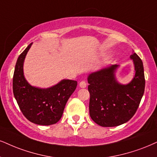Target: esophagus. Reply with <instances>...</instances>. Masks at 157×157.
<instances>
[{
    "mask_svg": "<svg viewBox=\"0 0 157 157\" xmlns=\"http://www.w3.org/2000/svg\"><path fill=\"white\" fill-rule=\"evenodd\" d=\"M79 86H80L81 88H85L86 87V83L85 81H82L80 83H79Z\"/></svg>",
    "mask_w": 157,
    "mask_h": 157,
    "instance_id": "esophagus-1",
    "label": "esophagus"
}]
</instances>
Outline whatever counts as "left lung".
Instances as JSON below:
<instances>
[{
	"instance_id": "8db88e82",
	"label": "left lung",
	"mask_w": 157,
	"mask_h": 157,
	"mask_svg": "<svg viewBox=\"0 0 157 157\" xmlns=\"http://www.w3.org/2000/svg\"><path fill=\"white\" fill-rule=\"evenodd\" d=\"M130 57L134 61L135 75L128 84L121 85L116 81L117 65L89 75L90 115L98 125L105 127L121 125L128 121L138 110L145 90L144 69L136 53Z\"/></svg>"
}]
</instances>
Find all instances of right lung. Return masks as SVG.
I'll list each match as a JSON object with an SVG mask.
<instances>
[{
  "label": "right lung",
  "mask_w": 157,
  "mask_h": 157,
  "mask_svg": "<svg viewBox=\"0 0 157 157\" xmlns=\"http://www.w3.org/2000/svg\"><path fill=\"white\" fill-rule=\"evenodd\" d=\"M32 43L17 59L13 76V92L27 119L39 125L55 124L61 119L66 102L77 86L76 81L63 80L49 89L30 86L23 74V63Z\"/></svg>",
  "instance_id": "add662e5"
}]
</instances>
